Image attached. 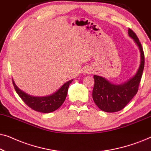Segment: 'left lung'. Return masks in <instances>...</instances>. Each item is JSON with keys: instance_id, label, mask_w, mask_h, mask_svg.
Instances as JSON below:
<instances>
[{"instance_id": "obj_1", "label": "left lung", "mask_w": 151, "mask_h": 151, "mask_svg": "<svg viewBox=\"0 0 151 151\" xmlns=\"http://www.w3.org/2000/svg\"><path fill=\"white\" fill-rule=\"evenodd\" d=\"M128 33L139 47L141 64L135 76L119 85L111 84L100 76H93L95 84L92 93L93 99L98 108L105 112L114 113L123 109L138 91L144 67V53L135 32L129 29Z\"/></svg>"}]
</instances>
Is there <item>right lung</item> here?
I'll list each match as a JSON object with an SVG mask.
<instances>
[{"mask_svg": "<svg viewBox=\"0 0 151 151\" xmlns=\"http://www.w3.org/2000/svg\"><path fill=\"white\" fill-rule=\"evenodd\" d=\"M73 80H69L64 84L62 87L55 93L47 97H34L29 96L18 88L13 82L14 87L22 100L33 110L38 112L48 113L57 110L65 102L67 97L69 84Z\"/></svg>", "mask_w": 151, "mask_h": 151, "instance_id": "1", "label": "right lung"}]
</instances>
